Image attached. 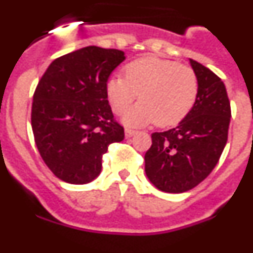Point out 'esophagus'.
<instances>
[{
  "instance_id": "1",
  "label": "esophagus",
  "mask_w": 253,
  "mask_h": 253,
  "mask_svg": "<svg viewBox=\"0 0 253 253\" xmlns=\"http://www.w3.org/2000/svg\"><path fill=\"white\" fill-rule=\"evenodd\" d=\"M135 134H137V131L133 130V129H129V128L125 129V138H130L133 137V135H135Z\"/></svg>"
}]
</instances>
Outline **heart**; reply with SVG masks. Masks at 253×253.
Instances as JSON below:
<instances>
[{"mask_svg":"<svg viewBox=\"0 0 253 253\" xmlns=\"http://www.w3.org/2000/svg\"><path fill=\"white\" fill-rule=\"evenodd\" d=\"M106 97L116 114H122L139 96L140 101L123 115L128 126L178 124L195 105L198 76L193 68L154 57L126 64L124 77L111 76L105 86Z\"/></svg>","mask_w":253,"mask_h":253,"instance_id":"heart-1","label":"heart"}]
</instances>
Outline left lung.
Here are the masks:
<instances>
[{
    "label": "left lung",
    "instance_id": "left-lung-1",
    "mask_svg": "<svg viewBox=\"0 0 253 253\" xmlns=\"http://www.w3.org/2000/svg\"><path fill=\"white\" fill-rule=\"evenodd\" d=\"M189 62L199 81L195 105L176 128L152 134L144 156L147 177L165 193H185L207 178L228 138L231 104L224 84L196 60Z\"/></svg>",
    "mask_w": 253,
    "mask_h": 253
}]
</instances>
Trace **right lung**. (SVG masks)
<instances>
[{"instance_id":"add662e5","label":"right lung","mask_w":253,"mask_h":253,"mask_svg":"<svg viewBox=\"0 0 253 253\" xmlns=\"http://www.w3.org/2000/svg\"><path fill=\"white\" fill-rule=\"evenodd\" d=\"M124 60L118 49L86 46L53 60L38 84L33 133L42 158L62 181H93L109 146L124 139L105 91L111 72Z\"/></svg>"}]
</instances>
